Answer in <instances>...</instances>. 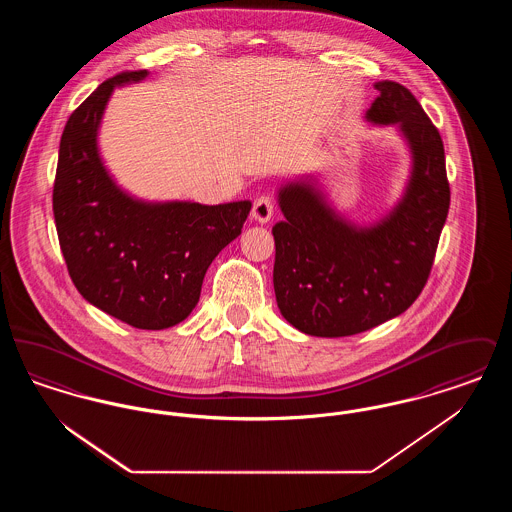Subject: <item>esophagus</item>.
I'll return each instance as SVG.
<instances>
[{
    "label": "esophagus",
    "instance_id": "34e87169",
    "mask_svg": "<svg viewBox=\"0 0 512 512\" xmlns=\"http://www.w3.org/2000/svg\"><path fill=\"white\" fill-rule=\"evenodd\" d=\"M272 215H274V203H272V199H270L268 195L257 197L255 203H253V209H251V219L265 224V222L272 219Z\"/></svg>",
    "mask_w": 512,
    "mask_h": 512
}]
</instances>
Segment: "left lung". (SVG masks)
Returning <instances> with one entry per match:
<instances>
[{"instance_id": "left-lung-1", "label": "left lung", "mask_w": 512, "mask_h": 512, "mask_svg": "<svg viewBox=\"0 0 512 512\" xmlns=\"http://www.w3.org/2000/svg\"><path fill=\"white\" fill-rule=\"evenodd\" d=\"M366 121L395 126L411 151V176L386 217L357 226L311 180L278 190L284 220L272 226L276 303L293 328L318 338L361 334L399 317L420 295L449 213L445 151L413 94L376 82Z\"/></svg>"}]
</instances>
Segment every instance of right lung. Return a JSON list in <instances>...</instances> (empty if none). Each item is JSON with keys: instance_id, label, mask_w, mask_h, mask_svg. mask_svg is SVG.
I'll return each instance as SVG.
<instances>
[{"instance_id": "add662e5", "label": "right lung", "mask_w": 512, "mask_h": 512, "mask_svg": "<svg viewBox=\"0 0 512 512\" xmlns=\"http://www.w3.org/2000/svg\"><path fill=\"white\" fill-rule=\"evenodd\" d=\"M147 71L105 80L65 124L53 186L59 245L80 295L111 317L163 330L194 311L213 259L242 234L251 201L151 203L126 194L103 165L98 132L117 86Z\"/></svg>"}]
</instances>
